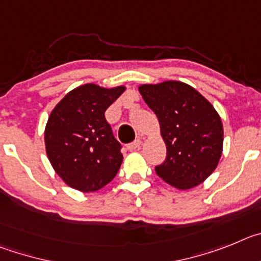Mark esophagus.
<instances>
[{
  "mask_svg": "<svg viewBox=\"0 0 261 261\" xmlns=\"http://www.w3.org/2000/svg\"><path fill=\"white\" fill-rule=\"evenodd\" d=\"M140 144H142V142H140V140H135V142L127 145V151H130V152L136 151V149L140 147Z\"/></svg>",
  "mask_w": 261,
  "mask_h": 261,
  "instance_id": "34e87169",
  "label": "esophagus"
}]
</instances>
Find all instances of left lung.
I'll return each instance as SVG.
<instances>
[{
  "mask_svg": "<svg viewBox=\"0 0 261 261\" xmlns=\"http://www.w3.org/2000/svg\"><path fill=\"white\" fill-rule=\"evenodd\" d=\"M138 90L156 114L166 145L157 175L183 191L199 186L216 170L222 154L224 126L217 110L194 87L179 81L140 84Z\"/></svg>",
  "mask_w": 261,
  "mask_h": 261,
  "instance_id": "8db88e82",
  "label": "left lung"
}]
</instances>
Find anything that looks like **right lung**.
<instances>
[{
    "instance_id": "obj_1",
    "label": "right lung",
    "mask_w": 261,
    "mask_h": 261,
    "mask_svg": "<svg viewBox=\"0 0 261 261\" xmlns=\"http://www.w3.org/2000/svg\"><path fill=\"white\" fill-rule=\"evenodd\" d=\"M125 91L126 86L82 84L63 96L49 114L44 131L46 156L71 189L97 191L121 168V144L105 119V110Z\"/></svg>"
}]
</instances>
